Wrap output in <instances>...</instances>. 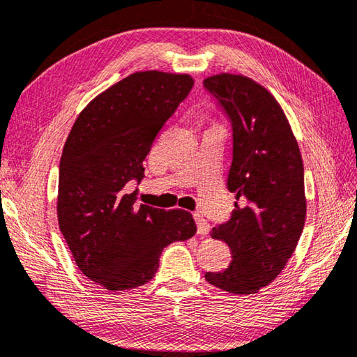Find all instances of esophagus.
<instances>
[{"label":"esophagus","mask_w":357,"mask_h":357,"mask_svg":"<svg viewBox=\"0 0 357 357\" xmlns=\"http://www.w3.org/2000/svg\"><path fill=\"white\" fill-rule=\"evenodd\" d=\"M195 221H197V226H198V235L206 236L208 234V230H211L208 222L204 218H202L199 213H195Z\"/></svg>","instance_id":"obj_1"}]
</instances>
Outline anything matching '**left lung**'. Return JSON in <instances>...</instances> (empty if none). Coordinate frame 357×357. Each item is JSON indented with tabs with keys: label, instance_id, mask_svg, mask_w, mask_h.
<instances>
[{
	"label": "left lung",
	"instance_id": "obj_1",
	"mask_svg": "<svg viewBox=\"0 0 357 357\" xmlns=\"http://www.w3.org/2000/svg\"><path fill=\"white\" fill-rule=\"evenodd\" d=\"M232 125L227 188L243 198L229 221L212 229L232 252L222 272L206 280L230 294H255L275 280L294 254L305 226L303 162L288 119L268 89L244 75L204 80Z\"/></svg>",
	"mask_w": 357,
	"mask_h": 357
}]
</instances>
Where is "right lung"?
<instances>
[{
  "label": "right lung",
  "instance_id": "obj_1",
  "mask_svg": "<svg viewBox=\"0 0 357 357\" xmlns=\"http://www.w3.org/2000/svg\"><path fill=\"white\" fill-rule=\"evenodd\" d=\"M193 88L187 74L136 73L103 91L77 117L59 170V226L75 264L108 291L150 282L173 241L197 234L190 212L137 204L130 181L164 123Z\"/></svg>",
  "mask_w": 357,
  "mask_h": 357
}]
</instances>
